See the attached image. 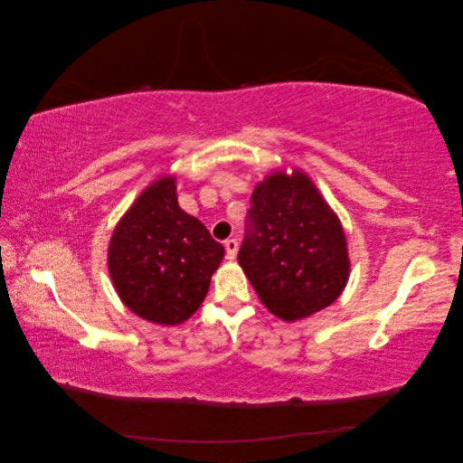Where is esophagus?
Returning <instances> with one entry per match:
<instances>
[{
    "mask_svg": "<svg viewBox=\"0 0 463 463\" xmlns=\"http://www.w3.org/2000/svg\"><path fill=\"white\" fill-rule=\"evenodd\" d=\"M223 247H226V255H228V259L230 260H233L235 259V255H237V247H240V243H237V240H226L223 241Z\"/></svg>",
    "mask_w": 463,
    "mask_h": 463,
    "instance_id": "1",
    "label": "esophagus"
}]
</instances>
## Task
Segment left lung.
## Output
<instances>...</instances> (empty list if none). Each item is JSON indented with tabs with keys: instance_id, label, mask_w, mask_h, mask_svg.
I'll return each instance as SVG.
<instances>
[{
	"instance_id": "8db88e82",
	"label": "left lung",
	"mask_w": 463,
	"mask_h": 463,
	"mask_svg": "<svg viewBox=\"0 0 463 463\" xmlns=\"http://www.w3.org/2000/svg\"><path fill=\"white\" fill-rule=\"evenodd\" d=\"M237 260L264 307L289 322L332 305L349 274L342 223L299 172L255 187Z\"/></svg>"
}]
</instances>
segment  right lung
Here are the masks:
<instances>
[{
    "instance_id": "obj_1",
    "label": "right lung",
    "mask_w": 463,
    "mask_h": 463,
    "mask_svg": "<svg viewBox=\"0 0 463 463\" xmlns=\"http://www.w3.org/2000/svg\"><path fill=\"white\" fill-rule=\"evenodd\" d=\"M222 257L204 223L179 208L175 179L162 177L118 223L108 269L135 315L170 326L199 309Z\"/></svg>"
}]
</instances>
